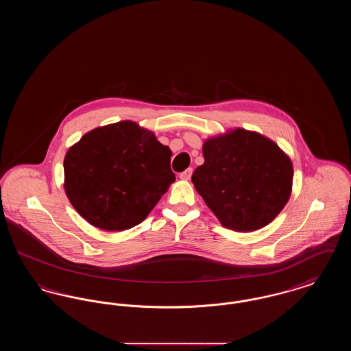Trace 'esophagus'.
<instances>
[{
  "instance_id": "obj_1",
  "label": "esophagus",
  "mask_w": 351,
  "mask_h": 351,
  "mask_svg": "<svg viewBox=\"0 0 351 351\" xmlns=\"http://www.w3.org/2000/svg\"><path fill=\"white\" fill-rule=\"evenodd\" d=\"M192 172H193V169H192V168H188V169H185L184 172H182L179 176H180L182 180H189L191 176H192Z\"/></svg>"
}]
</instances>
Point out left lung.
<instances>
[{"label":"left lung","instance_id":"1","mask_svg":"<svg viewBox=\"0 0 351 351\" xmlns=\"http://www.w3.org/2000/svg\"><path fill=\"white\" fill-rule=\"evenodd\" d=\"M204 165L192 182L225 228L258 230L276 217L291 196L293 168L272 141L237 129L206 141Z\"/></svg>","mask_w":351,"mask_h":351}]
</instances>
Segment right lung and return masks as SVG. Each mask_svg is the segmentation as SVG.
I'll list each match as a JSON object with an SVG mask.
<instances>
[{
  "label": "right lung",
  "instance_id": "right-lung-1",
  "mask_svg": "<svg viewBox=\"0 0 351 351\" xmlns=\"http://www.w3.org/2000/svg\"><path fill=\"white\" fill-rule=\"evenodd\" d=\"M171 150L135 122L95 129L68 150L64 188L89 223L109 232L142 222L175 182Z\"/></svg>",
  "mask_w": 351,
  "mask_h": 351
}]
</instances>
